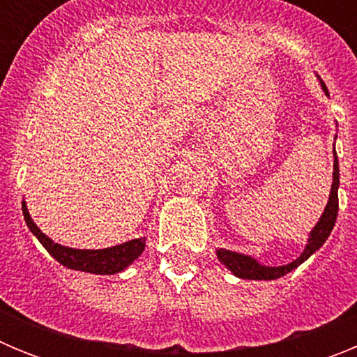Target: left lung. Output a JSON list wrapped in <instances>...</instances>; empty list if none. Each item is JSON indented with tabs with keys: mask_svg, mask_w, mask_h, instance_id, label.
I'll return each instance as SVG.
<instances>
[{
	"mask_svg": "<svg viewBox=\"0 0 357 357\" xmlns=\"http://www.w3.org/2000/svg\"><path fill=\"white\" fill-rule=\"evenodd\" d=\"M324 85V91H327L326 84L321 82ZM338 185H340V168H338V157H334V173H333V188H331V197L329 204H327L326 211L321 214L320 222L317 223V227L313 229L311 236H309V243L305 247L304 254L298 257L293 263L286 264V266H263L255 259L248 257V255L236 254V252L230 250H220L216 252L218 259L222 261L230 272L234 275L241 277V279H259V280H268V279H277V277H282L286 273H289L291 270H295L296 266H301L309 255L314 254L318 248L326 243V239L329 238L331 230H333L334 223H336V216H338Z\"/></svg>",
	"mask_w": 357,
	"mask_h": 357,
	"instance_id": "8db88e82",
	"label": "left lung"
}]
</instances>
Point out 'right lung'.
Segmentation results:
<instances>
[{
  "label": "right lung",
  "instance_id": "add662e5",
  "mask_svg": "<svg viewBox=\"0 0 357 357\" xmlns=\"http://www.w3.org/2000/svg\"><path fill=\"white\" fill-rule=\"evenodd\" d=\"M23 214L24 220H26V225L30 227V230L37 236L43 247L50 252V254L55 257L56 261L64 266L73 268V270H82V272L89 273H98V275H112V273H118L121 270L128 266L134 259H137L141 255V252L144 250V243L146 239H132V241L123 243L118 247L103 248V250H75V248L62 247V245H56L53 243L48 236H44L39 230V227L33 223V220L30 218L26 206L23 202Z\"/></svg>",
  "mask_w": 357,
  "mask_h": 357
}]
</instances>
